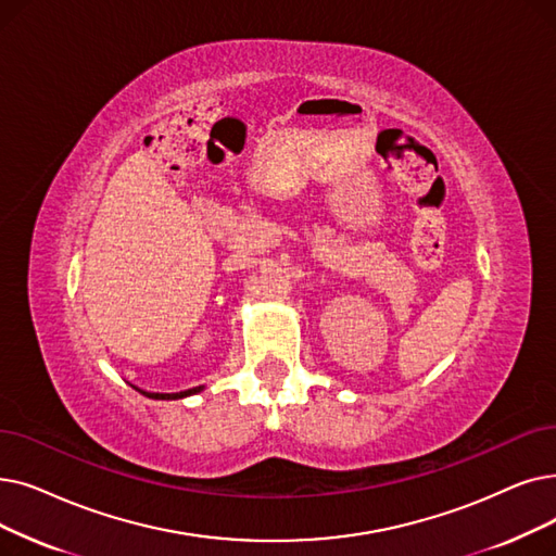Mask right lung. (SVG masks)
<instances>
[{
	"mask_svg": "<svg viewBox=\"0 0 556 556\" xmlns=\"http://www.w3.org/2000/svg\"><path fill=\"white\" fill-rule=\"evenodd\" d=\"M136 391H140V389H136ZM202 391V386H198V389H188V391H181V393H144V391H140L142 395H148V397H152V400H181V397H188V395H192V393H200Z\"/></svg>",
	"mask_w": 556,
	"mask_h": 556,
	"instance_id": "add662e5",
	"label": "right lung"
}]
</instances>
